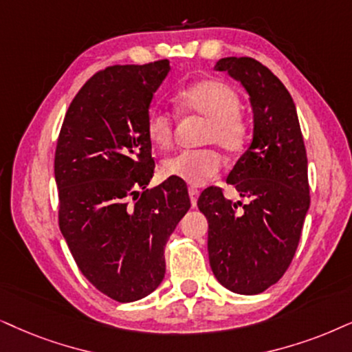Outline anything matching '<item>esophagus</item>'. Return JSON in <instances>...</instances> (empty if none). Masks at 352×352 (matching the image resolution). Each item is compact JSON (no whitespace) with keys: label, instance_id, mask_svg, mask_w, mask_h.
<instances>
[{"label":"esophagus","instance_id":"esophagus-1","mask_svg":"<svg viewBox=\"0 0 352 352\" xmlns=\"http://www.w3.org/2000/svg\"><path fill=\"white\" fill-rule=\"evenodd\" d=\"M188 195H190V199H191V206H197V201H198V195L199 191L195 188V186H190L188 188Z\"/></svg>","mask_w":352,"mask_h":352}]
</instances>
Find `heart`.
Masks as SVG:
<instances>
[{
  "label": "heart",
  "instance_id": "1",
  "mask_svg": "<svg viewBox=\"0 0 352 352\" xmlns=\"http://www.w3.org/2000/svg\"><path fill=\"white\" fill-rule=\"evenodd\" d=\"M177 107L182 113L197 115L206 120L201 141L217 144L222 151L235 154L247 143L248 124L240 113L237 91L219 79H204L180 89ZM146 135L157 148L166 149L173 140V117L166 110L153 107L146 115ZM221 155L216 149L182 151L162 164L166 177L185 184L201 186L221 170Z\"/></svg>",
  "mask_w": 352,
  "mask_h": 352
}]
</instances>
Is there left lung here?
Wrapping results in <instances>:
<instances>
[{
  "label": "left lung",
  "instance_id": "1",
  "mask_svg": "<svg viewBox=\"0 0 352 352\" xmlns=\"http://www.w3.org/2000/svg\"><path fill=\"white\" fill-rule=\"evenodd\" d=\"M214 69L228 71L250 96L253 140L228 177L247 203H232L219 186H209L198 208L208 219L216 279L229 291L253 296L283 278L299 245L310 206L305 144L294 100L265 65L229 56Z\"/></svg>",
  "mask_w": 352,
  "mask_h": 352
}]
</instances>
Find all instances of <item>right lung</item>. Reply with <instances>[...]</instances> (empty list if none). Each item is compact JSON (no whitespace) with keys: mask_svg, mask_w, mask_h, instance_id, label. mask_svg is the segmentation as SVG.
Instances as JSON below:
<instances>
[{"mask_svg":"<svg viewBox=\"0 0 352 352\" xmlns=\"http://www.w3.org/2000/svg\"><path fill=\"white\" fill-rule=\"evenodd\" d=\"M168 71V60L99 71L79 89L58 136L60 230L87 281L117 302L159 287L164 248L190 209L179 179L148 188L154 159L146 115Z\"/></svg>","mask_w":352,"mask_h":352,"instance_id":"right-lung-1","label":"right lung"}]
</instances>
